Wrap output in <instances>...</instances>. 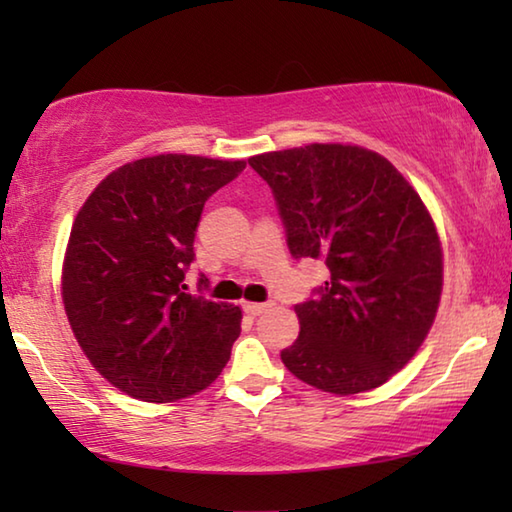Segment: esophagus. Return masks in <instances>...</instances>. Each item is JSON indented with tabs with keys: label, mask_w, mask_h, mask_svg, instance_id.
<instances>
[{
	"label": "esophagus",
	"mask_w": 512,
	"mask_h": 512,
	"mask_svg": "<svg viewBox=\"0 0 512 512\" xmlns=\"http://www.w3.org/2000/svg\"><path fill=\"white\" fill-rule=\"evenodd\" d=\"M266 302H244V311H246V314L248 316H259V314H264V311H266Z\"/></svg>",
	"instance_id": "34e87169"
}]
</instances>
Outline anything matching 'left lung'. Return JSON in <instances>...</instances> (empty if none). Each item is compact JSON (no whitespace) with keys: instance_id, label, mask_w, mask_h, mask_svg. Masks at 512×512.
Returning a JSON list of instances; mask_svg holds the SVG:
<instances>
[{"instance_id":"obj_1","label":"left lung","mask_w":512,"mask_h":512,"mask_svg":"<svg viewBox=\"0 0 512 512\" xmlns=\"http://www.w3.org/2000/svg\"><path fill=\"white\" fill-rule=\"evenodd\" d=\"M271 187L296 259L329 280L298 302L300 334L282 361L325 393L391 379L436 318L443 250L427 207L391 162L361 146L309 144L248 160Z\"/></svg>"}]
</instances>
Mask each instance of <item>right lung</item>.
I'll return each mask as SVG.
<instances>
[{"label":"right lung","instance_id":"add662e5","mask_svg":"<svg viewBox=\"0 0 512 512\" xmlns=\"http://www.w3.org/2000/svg\"><path fill=\"white\" fill-rule=\"evenodd\" d=\"M244 160L155 155L112 171L81 207L63 266V302L83 352L119 391L144 402L194 395L219 377L241 309L187 293L205 201Z\"/></svg>","mask_w":512,"mask_h":512}]
</instances>
